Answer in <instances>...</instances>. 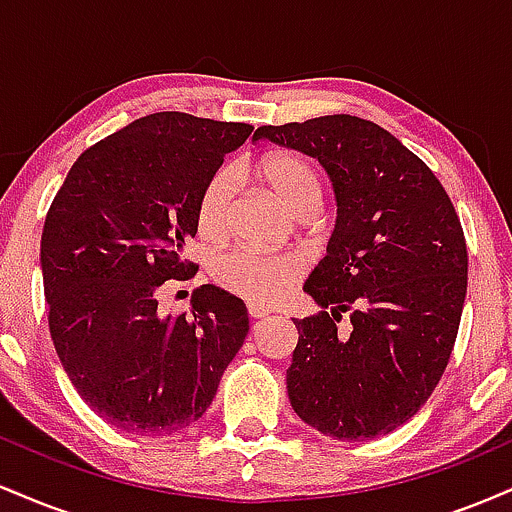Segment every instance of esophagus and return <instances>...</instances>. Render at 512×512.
I'll return each mask as SVG.
<instances>
[{"instance_id": "34e87169", "label": "esophagus", "mask_w": 512, "mask_h": 512, "mask_svg": "<svg viewBox=\"0 0 512 512\" xmlns=\"http://www.w3.org/2000/svg\"><path fill=\"white\" fill-rule=\"evenodd\" d=\"M248 315L250 317H255V320H260V317H267L269 315V310L267 308H262V305H248Z\"/></svg>"}]
</instances>
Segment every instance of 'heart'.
<instances>
[{
  "label": "heart",
  "mask_w": 512,
  "mask_h": 512,
  "mask_svg": "<svg viewBox=\"0 0 512 512\" xmlns=\"http://www.w3.org/2000/svg\"><path fill=\"white\" fill-rule=\"evenodd\" d=\"M274 190V195L301 219H310L322 207V178L308 158L298 154H272L252 166ZM236 207V175L219 168L204 182L197 199V231L204 240L219 243L231 231ZM305 264L291 252H260L233 248L211 262V279L223 291L255 305H272L286 296L301 279Z\"/></svg>",
  "instance_id": "obj_1"
}]
</instances>
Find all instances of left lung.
Returning a JSON list of instances; mask_svg holds the SVG:
<instances>
[{"label": "left lung", "instance_id": "obj_1", "mask_svg": "<svg viewBox=\"0 0 512 512\" xmlns=\"http://www.w3.org/2000/svg\"><path fill=\"white\" fill-rule=\"evenodd\" d=\"M252 139L317 158L337 195L327 255L303 286L322 310L293 320L291 407L330 438L385 436L448 368L467 296L460 216L433 170L370 120L322 115L264 125ZM344 312L352 330L342 335Z\"/></svg>", "mask_w": 512, "mask_h": 512}]
</instances>
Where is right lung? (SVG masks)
I'll return each instance as SVG.
<instances>
[{
	"label": "right lung",
	"instance_id": "add662e5",
	"mask_svg": "<svg viewBox=\"0 0 512 512\" xmlns=\"http://www.w3.org/2000/svg\"><path fill=\"white\" fill-rule=\"evenodd\" d=\"M245 122L154 113L74 161L40 238L50 337L74 390L101 419L137 436H170L202 419L248 334V308L204 284L192 313L163 317L158 296L197 264V199Z\"/></svg>",
	"mask_w": 512,
	"mask_h": 512
}]
</instances>
